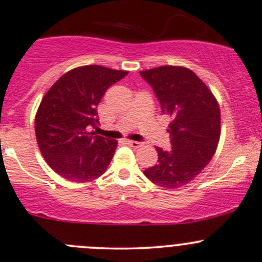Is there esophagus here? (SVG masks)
I'll list each match as a JSON object with an SVG mask.
<instances>
[{
	"mask_svg": "<svg viewBox=\"0 0 262 262\" xmlns=\"http://www.w3.org/2000/svg\"><path fill=\"white\" fill-rule=\"evenodd\" d=\"M125 143H127L129 146H132V148H134V149L141 148V146H143V143H140V141H135V140H125Z\"/></svg>",
	"mask_w": 262,
	"mask_h": 262,
	"instance_id": "1",
	"label": "esophagus"
}]
</instances>
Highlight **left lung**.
Here are the masks:
<instances>
[{
  "label": "left lung",
  "mask_w": 262,
  "mask_h": 262,
  "mask_svg": "<svg viewBox=\"0 0 262 262\" xmlns=\"http://www.w3.org/2000/svg\"><path fill=\"white\" fill-rule=\"evenodd\" d=\"M151 86L161 112L172 118L171 150L156 148L158 164L144 170L155 185L179 188L191 182L212 160L221 137V111L213 93L189 69L160 66L140 71Z\"/></svg>",
  "instance_id": "obj_1"
}]
</instances>
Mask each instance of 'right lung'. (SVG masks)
<instances>
[{"label":"right lung","mask_w":262,"mask_h":262,"mask_svg":"<svg viewBox=\"0 0 262 262\" xmlns=\"http://www.w3.org/2000/svg\"><path fill=\"white\" fill-rule=\"evenodd\" d=\"M127 71L81 66L62 75L44 96L35 116L39 149L49 166L69 181L86 182L107 170L117 140L96 135L97 106L108 87Z\"/></svg>","instance_id":"1"}]
</instances>
